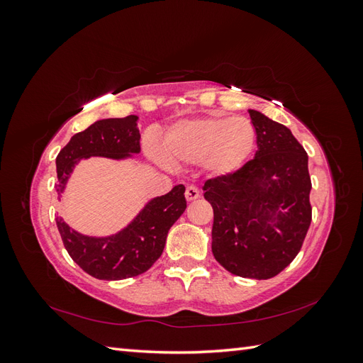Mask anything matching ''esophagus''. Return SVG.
Wrapping results in <instances>:
<instances>
[{
  "label": "esophagus",
  "instance_id": "obj_1",
  "mask_svg": "<svg viewBox=\"0 0 363 363\" xmlns=\"http://www.w3.org/2000/svg\"><path fill=\"white\" fill-rule=\"evenodd\" d=\"M184 196L188 201H194L196 199H200V191L199 188H195V186H188L184 191Z\"/></svg>",
  "mask_w": 363,
  "mask_h": 363
}]
</instances>
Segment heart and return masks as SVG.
<instances>
[{
    "label": "heart",
    "mask_w": 363,
    "mask_h": 363,
    "mask_svg": "<svg viewBox=\"0 0 363 363\" xmlns=\"http://www.w3.org/2000/svg\"><path fill=\"white\" fill-rule=\"evenodd\" d=\"M256 130L244 116L199 118L175 124L163 140L171 163H201L224 175L242 167L255 150Z\"/></svg>",
    "instance_id": "b5f03b06"
}]
</instances>
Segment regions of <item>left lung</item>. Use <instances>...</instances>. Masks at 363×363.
<instances>
[{
	"label": "left lung",
	"instance_id": "left-lung-1",
	"mask_svg": "<svg viewBox=\"0 0 363 363\" xmlns=\"http://www.w3.org/2000/svg\"><path fill=\"white\" fill-rule=\"evenodd\" d=\"M256 130L255 159L208 179L204 199L213 207L212 252L239 277L267 280L298 255L312 221L307 152L291 130L248 111Z\"/></svg>",
	"mask_w": 363,
	"mask_h": 363
}]
</instances>
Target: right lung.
I'll return each instance as SVG.
<instances>
[{"label":"right lung","mask_w":363,"mask_h":363,"mask_svg":"<svg viewBox=\"0 0 363 363\" xmlns=\"http://www.w3.org/2000/svg\"><path fill=\"white\" fill-rule=\"evenodd\" d=\"M136 123V115L108 118L74 135L56 159L59 196L80 159L101 156L119 160L138 155L140 135ZM184 208V186L177 184L168 194L147 203L133 221L112 236H84L60 216L56 224L65 248L84 272L100 280H123L145 272L162 256L169 228Z\"/></svg>","instance_id":"obj_1"}]
</instances>
